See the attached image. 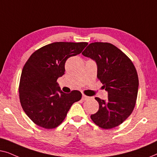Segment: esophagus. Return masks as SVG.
Listing matches in <instances>:
<instances>
[{
    "label": "esophagus",
    "mask_w": 157,
    "mask_h": 157,
    "mask_svg": "<svg viewBox=\"0 0 157 157\" xmlns=\"http://www.w3.org/2000/svg\"><path fill=\"white\" fill-rule=\"evenodd\" d=\"M89 96H86V95H84V94H83V95L82 96V99H83V101H85V100H87V99H89Z\"/></svg>",
    "instance_id": "1"
}]
</instances>
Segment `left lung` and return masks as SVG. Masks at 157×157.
Returning a JSON list of instances; mask_svg holds the SVG:
<instances>
[{"label":"left lung","mask_w":157,"mask_h":157,"mask_svg":"<svg viewBox=\"0 0 157 157\" xmlns=\"http://www.w3.org/2000/svg\"><path fill=\"white\" fill-rule=\"evenodd\" d=\"M82 54L96 61L97 78L108 92L106 100L95 98L99 108L91 119L104 129L114 128L129 117L135 107L139 88L136 68L125 53L109 43H91Z\"/></svg>","instance_id":"8db88e82"}]
</instances>
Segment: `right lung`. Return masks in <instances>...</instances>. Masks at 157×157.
I'll return each mask as SVG.
<instances>
[{
	"label": "right lung",
	"mask_w": 157,
	"mask_h": 157,
	"mask_svg": "<svg viewBox=\"0 0 157 157\" xmlns=\"http://www.w3.org/2000/svg\"><path fill=\"white\" fill-rule=\"evenodd\" d=\"M86 42H55L36 51L23 66L19 84L21 106L33 123L47 129L61 124L82 94L61 91L57 79L65 74L68 58L82 52Z\"/></svg>",
	"instance_id": "add662e5"
}]
</instances>
